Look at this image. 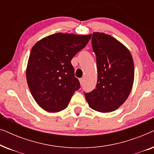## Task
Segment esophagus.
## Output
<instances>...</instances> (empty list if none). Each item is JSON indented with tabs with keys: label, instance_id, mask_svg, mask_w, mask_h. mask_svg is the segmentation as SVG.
Segmentation results:
<instances>
[{
	"label": "esophagus",
	"instance_id": "esophagus-1",
	"mask_svg": "<svg viewBox=\"0 0 154 154\" xmlns=\"http://www.w3.org/2000/svg\"><path fill=\"white\" fill-rule=\"evenodd\" d=\"M79 81H80V83H81V85H83V83H84V79H83V78H81V79H80Z\"/></svg>",
	"mask_w": 154,
	"mask_h": 154
}]
</instances>
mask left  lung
Listing matches in <instances>:
<instances>
[{"label":"left lung","mask_w":154,"mask_h":154,"mask_svg":"<svg viewBox=\"0 0 154 154\" xmlns=\"http://www.w3.org/2000/svg\"><path fill=\"white\" fill-rule=\"evenodd\" d=\"M92 45L96 54L97 83L95 89L85 93L86 101L94 110L111 112L125 102L131 92L133 59L123 44L104 33H93Z\"/></svg>","instance_id":"left-lung-1"}]
</instances>
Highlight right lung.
Listing matches in <instances>:
<instances>
[{
	"label": "right lung",
	"instance_id": "add662e5",
	"mask_svg": "<svg viewBox=\"0 0 154 154\" xmlns=\"http://www.w3.org/2000/svg\"><path fill=\"white\" fill-rule=\"evenodd\" d=\"M91 36L57 33L33 46L26 66V81L33 99L44 110L52 113L64 110L81 88L71 60L85 47Z\"/></svg>",
	"mask_w": 154,
	"mask_h": 154
}]
</instances>
